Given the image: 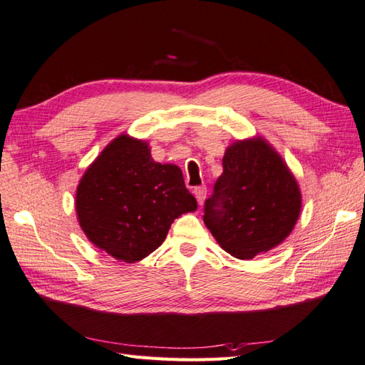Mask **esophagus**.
<instances>
[{
	"label": "esophagus",
	"mask_w": 365,
	"mask_h": 365,
	"mask_svg": "<svg viewBox=\"0 0 365 365\" xmlns=\"http://www.w3.org/2000/svg\"><path fill=\"white\" fill-rule=\"evenodd\" d=\"M206 185H197L195 189H193V195H195L198 205H203L205 198H206Z\"/></svg>",
	"instance_id": "obj_1"
}]
</instances>
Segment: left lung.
Returning <instances> with one entry per match:
<instances>
[{
    "instance_id": "1",
    "label": "left lung",
    "mask_w": 365,
    "mask_h": 365,
    "mask_svg": "<svg viewBox=\"0 0 365 365\" xmlns=\"http://www.w3.org/2000/svg\"><path fill=\"white\" fill-rule=\"evenodd\" d=\"M205 202L203 220L230 255L250 259L279 245L301 212V192L285 162L262 138L236 141Z\"/></svg>"
}]
</instances>
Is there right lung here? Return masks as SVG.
<instances>
[{
  "mask_svg": "<svg viewBox=\"0 0 365 365\" xmlns=\"http://www.w3.org/2000/svg\"><path fill=\"white\" fill-rule=\"evenodd\" d=\"M76 198L88 240L125 263L153 254L173 220L197 210L181 168L154 162L146 141L128 135L115 138L89 165Z\"/></svg>",
  "mask_w": 365,
  "mask_h": 365,
  "instance_id": "1",
  "label": "right lung"
}]
</instances>
